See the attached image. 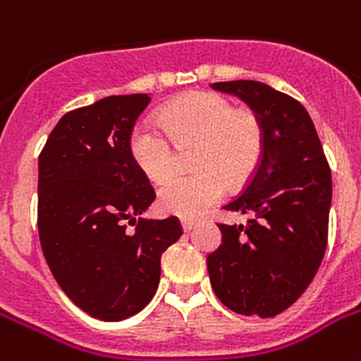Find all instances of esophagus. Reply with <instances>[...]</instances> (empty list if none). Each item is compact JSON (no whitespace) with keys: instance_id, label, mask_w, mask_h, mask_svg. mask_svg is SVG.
<instances>
[{"instance_id":"1","label":"esophagus","mask_w":361,"mask_h":361,"mask_svg":"<svg viewBox=\"0 0 361 361\" xmlns=\"http://www.w3.org/2000/svg\"><path fill=\"white\" fill-rule=\"evenodd\" d=\"M197 225H198L197 219H187V217H183V219H181V226H183V231L185 232L192 231V228H195Z\"/></svg>"}]
</instances>
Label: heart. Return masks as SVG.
Instances as JSON below:
<instances>
[{
  "mask_svg": "<svg viewBox=\"0 0 361 361\" xmlns=\"http://www.w3.org/2000/svg\"><path fill=\"white\" fill-rule=\"evenodd\" d=\"M164 137L147 125H136L129 152L142 174L166 180L176 169V149L192 146L197 172L172 178L159 189V208L180 217H198L226 189L245 183L262 157L264 130L257 116L234 109L228 97L214 92H191L170 101L157 116ZM172 141L171 145L169 142Z\"/></svg>",
  "mask_w": 361,
  "mask_h": 361,
  "instance_id": "b5f03b06",
  "label": "heart"
}]
</instances>
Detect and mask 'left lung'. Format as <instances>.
<instances>
[{
  "label": "left lung",
  "instance_id": "1",
  "mask_svg": "<svg viewBox=\"0 0 361 361\" xmlns=\"http://www.w3.org/2000/svg\"><path fill=\"white\" fill-rule=\"evenodd\" d=\"M238 95L264 130L262 157L225 209L251 214L245 225L217 223L223 243L208 255L215 296L238 314L269 319L302 296L324 257L331 170L307 110L255 80L215 82Z\"/></svg>",
  "mask_w": 361,
  "mask_h": 361
}]
</instances>
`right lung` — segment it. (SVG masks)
Returning <instances> with one entry per match:
<instances>
[{
  "label": "right lung",
  "instance_id": "1",
  "mask_svg": "<svg viewBox=\"0 0 361 361\" xmlns=\"http://www.w3.org/2000/svg\"><path fill=\"white\" fill-rule=\"evenodd\" d=\"M149 101L147 93L112 95L71 110L39 155L42 255L71 302L106 322L146 307L161 255L183 234L174 215L138 217L155 191L130 157L129 138Z\"/></svg>",
  "mask_w": 361,
  "mask_h": 361
}]
</instances>
